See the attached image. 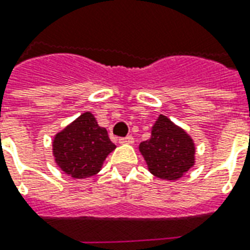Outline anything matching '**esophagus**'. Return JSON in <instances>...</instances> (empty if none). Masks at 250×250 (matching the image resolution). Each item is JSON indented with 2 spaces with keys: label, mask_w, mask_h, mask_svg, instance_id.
<instances>
[{
  "label": "esophagus",
  "mask_w": 250,
  "mask_h": 250,
  "mask_svg": "<svg viewBox=\"0 0 250 250\" xmlns=\"http://www.w3.org/2000/svg\"><path fill=\"white\" fill-rule=\"evenodd\" d=\"M119 142L122 144H132L134 143V136L128 135V136H125V138H120Z\"/></svg>",
  "instance_id": "1"
}]
</instances>
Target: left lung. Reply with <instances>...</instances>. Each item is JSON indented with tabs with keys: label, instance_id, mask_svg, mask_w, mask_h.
<instances>
[{
	"label": "left lung",
	"instance_id": "obj_1",
	"mask_svg": "<svg viewBox=\"0 0 250 250\" xmlns=\"http://www.w3.org/2000/svg\"><path fill=\"white\" fill-rule=\"evenodd\" d=\"M139 149L149 172L163 180H177L195 164V144L186 131L160 115L151 138Z\"/></svg>",
	"mask_w": 250,
	"mask_h": 250
}]
</instances>
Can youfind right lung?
Listing matches in <instances>:
<instances>
[{"label":"right lung","mask_w":250,"mask_h":250,"mask_svg":"<svg viewBox=\"0 0 250 250\" xmlns=\"http://www.w3.org/2000/svg\"><path fill=\"white\" fill-rule=\"evenodd\" d=\"M115 149L106 128L98 125L91 112H84L55 135L53 153L58 167L75 179L97 175L107 155Z\"/></svg>","instance_id":"add662e5"}]
</instances>
